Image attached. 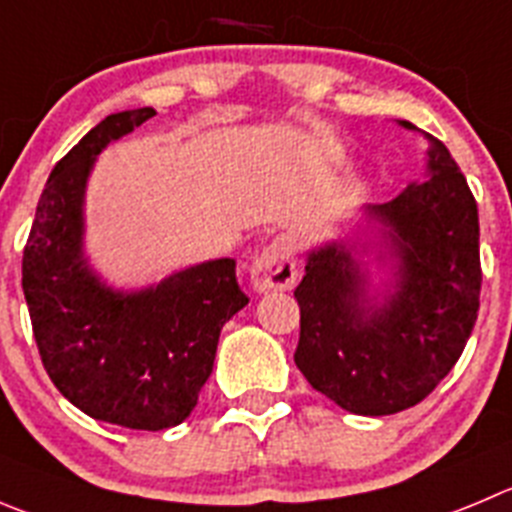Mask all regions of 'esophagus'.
<instances>
[{
	"mask_svg": "<svg viewBox=\"0 0 512 512\" xmlns=\"http://www.w3.org/2000/svg\"><path fill=\"white\" fill-rule=\"evenodd\" d=\"M298 280L295 267V242L288 234H280L270 245L262 247L250 265V283L257 293H283Z\"/></svg>",
	"mask_w": 512,
	"mask_h": 512,
	"instance_id": "1",
	"label": "esophagus"
}]
</instances>
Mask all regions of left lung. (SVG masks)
Masks as SVG:
<instances>
[{"mask_svg": "<svg viewBox=\"0 0 512 512\" xmlns=\"http://www.w3.org/2000/svg\"><path fill=\"white\" fill-rule=\"evenodd\" d=\"M399 126L419 131L409 121ZM424 138L427 179L369 204L364 242L310 250L295 288V364L315 391L361 417L396 414L432 394L465 351L480 310L475 197L447 146ZM369 259L390 270L381 289Z\"/></svg>", "mask_w": 512, "mask_h": 512, "instance_id": "obj_1", "label": "left lung"}]
</instances>
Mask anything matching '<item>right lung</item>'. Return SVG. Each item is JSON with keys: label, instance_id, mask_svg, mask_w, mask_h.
I'll use <instances>...</instances> for the list:
<instances>
[{"label": "right lung", "instance_id": "1", "mask_svg": "<svg viewBox=\"0 0 512 512\" xmlns=\"http://www.w3.org/2000/svg\"><path fill=\"white\" fill-rule=\"evenodd\" d=\"M154 116L111 113L62 156L37 202L22 290L42 366L70 404L128 429L176 427L197 407L219 333L250 303L232 257L199 262L141 290H116L85 255V189L95 159Z\"/></svg>", "mask_w": 512, "mask_h": 512}]
</instances>
